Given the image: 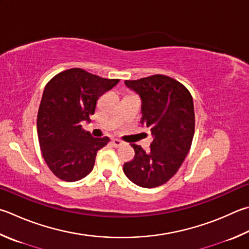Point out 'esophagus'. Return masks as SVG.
<instances>
[{"instance_id": "1", "label": "esophagus", "mask_w": 249, "mask_h": 249, "mask_svg": "<svg viewBox=\"0 0 249 249\" xmlns=\"http://www.w3.org/2000/svg\"><path fill=\"white\" fill-rule=\"evenodd\" d=\"M112 143H113V146H114V147H121L122 146V144H123L124 142H121V140L120 139H112Z\"/></svg>"}]
</instances>
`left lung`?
I'll return each mask as SVG.
<instances>
[{
  "instance_id": "obj_1",
  "label": "left lung",
  "mask_w": 249,
  "mask_h": 249,
  "mask_svg": "<svg viewBox=\"0 0 249 249\" xmlns=\"http://www.w3.org/2000/svg\"><path fill=\"white\" fill-rule=\"evenodd\" d=\"M142 99L140 123L150 128L153 140L144 151L133 143L135 157L124 173L140 187L163 185L178 171L191 149L195 133L193 98L185 86L164 75L125 80Z\"/></svg>"
}]
</instances>
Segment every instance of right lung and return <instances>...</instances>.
Returning <instances> with one entry per match:
<instances>
[{
  "mask_svg": "<svg viewBox=\"0 0 249 249\" xmlns=\"http://www.w3.org/2000/svg\"><path fill=\"white\" fill-rule=\"evenodd\" d=\"M119 81L71 69L46 86L37 117L38 138L44 161L58 178L76 182L92 171L98 150L110 138L92 137L81 122L90 121L98 99Z\"/></svg>",
  "mask_w": 249,
  "mask_h": 249,
  "instance_id": "right-lung-1",
  "label": "right lung"
}]
</instances>
